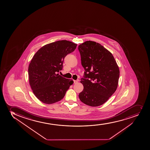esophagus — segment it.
Instances as JSON below:
<instances>
[{
    "label": "esophagus",
    "mask_w": 150,
    "mask_h": 150,
    "mask_svg": "<svg viewBox=\"0 0 150 150\" xmlns=\"http://www.w3.org/2000/svg\"><path fill=\"white\" fill-rule=\"evenodd\" d=\"M78 81L77 80H74V84H76V83H77Z\"/></svg>",
    "instance_id": "obj_1"
}]
</instances>
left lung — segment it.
Returning <instances> with one entry per match:
<instances>
[{"label":"left lung","mask_w":150,"mask_h":150,"mask_svg":"<svg viewBox=\"0 0 150 150\" xmlns=\"http://www.w3.org/2000/svg\"><path fill=\"white\" fill-rule=\"evenodd\" d=\"M78 50L85 70L81 79L84 89L79 98L89 106H100L116 90L119 67L111 52L98 42L86 41L79 45Z\"/></svg>","instance_id":"left-lung-1"}]
</instances>
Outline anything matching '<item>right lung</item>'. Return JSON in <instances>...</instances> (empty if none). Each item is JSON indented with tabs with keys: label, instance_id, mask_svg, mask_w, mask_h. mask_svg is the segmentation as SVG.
Instances as JSON below:
<instances>
[{
	"label": "right lung",
	"instance_id": "right-lung-1",
	"mask_svg": "<svg viewBox=\"0 0 150 150\" xmlns=\"http://www.w3.org/2000/svg\"><path fill=\"white\" fill-rule=\"evenodd\" d=\"M77 45L68 40H58L44 45L34 55L28 67L29 83L41 102L52 104L59 101L73 84L72 80L57 73L62 69L65 57Z\"/></svg>",
	"mask_w": 150,
	"mask_h": 150
}]
</instances>
